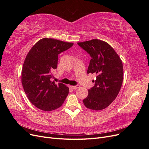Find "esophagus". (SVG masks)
<instances>
[{"label":"esophagus","instance_id":"obj_1","mask_svg":"<svg viewBox=\"0 0 149 149\" xmlns=\"http://www.w3.org/2000/svg\"><path fill=\"white\" fill-rule=\"evenodd\" d=\"M80 87L79 85H76V86H71V88H73L74 89H76L77 88H79Z\"/></svg>","mask_w":149,"mask_h":149}]
</instances>
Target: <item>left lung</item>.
<instances>
[{"label": "left lung", "mask_w": 149, "mask_h": 149, "mask_svg": "<svg viewBox=\"0 0 149 149\" xmlns=\"http://www.w3.org/2000/svg\"><path fill=\"white\" fill-rule=\"evenodd\" d=\"M91 56L88 74L96 75L95 86L88 90L83 100L84 106L93 111H101L116 98L123 81V66L119 56L107 42L92 40L78 42Z\"/></svg>", "instance_id": "left-lung-1"}]
</instances>
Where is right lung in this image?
<instances>
[{"label": "right lung", "instance_id": "1", "mask_svg": "<svg viewBox=\"0 0 149 149\" xmlns=\"http://www.w3.org/2000/svg\"><path fill=\"white\" fill-rule=\"evenodd\" d=\"M73 43L43 38L31 48L22 69V84L30 102L38 109L49 112L59 108L69 93L63 83L51 81V71L57 69L58 54L70 48Z\"/></svg>", "mask_w": 149, "mask_h": 149}]
</instances>
